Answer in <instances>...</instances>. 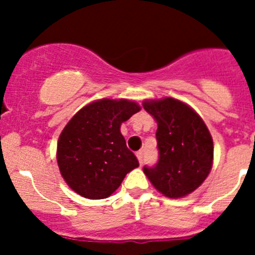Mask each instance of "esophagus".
I'll return each mask as SVG.
<instances>
[{"label":"esophagus","instance_id":"34e87169","mask_svg":"<svg viewBox=\"0 0 255 255\" xmlns=\"http://www.w3.org/2000/svg\"><path fill=\"white\" fill-rule=\"evenodd\" d=\"M136 158H138V161H139V163H143V158H144V154H143V152H138L136 153Z\"/></svg>","mask_w":255,"mask_h":255}]
</instances>
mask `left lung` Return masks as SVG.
I'll return each instance as SVG.
<instances>
[{
  "label": "left lung",
  "mask_w": 255,
  "mask_h": 255,
  "mask_svg": "<svg viewBox=\"0 0 255 255\" xmlns=\"http://www.w3.org/2000/svg\"><path fill=\"white\" fill-rule=\"evenodd\" d=\"M144 110L157 123L159 159L143 171L164 197L177 199L197 190L213 164V139L208 128L189 105L164 97L143 101Z\"/></svg>",
  "instance_id": "left-lung-1"
}]
</instances>
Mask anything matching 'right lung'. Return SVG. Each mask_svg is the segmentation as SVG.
I'll return each mask as SVG.
<instances>
[{
  "instance_id": "1",
  "label": "right lung",
  "mask_w": 255,
  "mask_h": 255,
  "mask_svg": "<svg viewBox=\"0 0 255 255\" xmlns=\"http://www.w3.org/2000/svg\"><path fill=\"white\" fill-rule=\"evenodd\" d=\"M139 111L134 101L102 98L71 117L56 152L61 176L70 189L88 199H105L119 189L126 173L138 167L120 128Z\"/></svg>"
}]
</instances>
